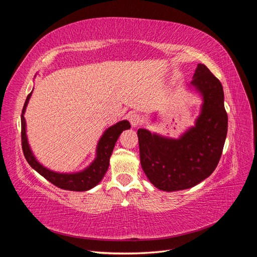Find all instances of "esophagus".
<instances>
[{
    "instance_id": "1",
    "label": "esophagus",
    "mask_w": 257,
    "mask_h": 257,
    "mask_svg": "<svg viewBox=\"0 0 257 257\" xmlns=\"http://www.w3.org/2000/svg\"><path fill=\"white\" fill-rule=\"evenodd\" d=\"M128 120H130V122H131V124H132V126H134V127H135V126H138V125H141L142 122H143L142 115L136 113V112L131 113L130 116H128Z\"/></svg>"
}]
</instances>
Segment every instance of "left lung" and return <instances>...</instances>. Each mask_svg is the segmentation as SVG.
<instances>
[{"mask_svg": "<svg viewBox=\"0 0 257 257\" xmlns=\"http://www.w3.org/2000/svg\"><path fill=\"white\" fill-rule=\"evenodd\" d=\"M204 96L196 125L180 139H168L139 128L141 164L158 189L173 192L190 189L216 168L227 134V112L220 80L198 64L191 82Z\"/></svg>", "mask_w": 257, "mask_h": 257, "instance_id": "left-lung-1", "label": "left lung"}]
</instances>
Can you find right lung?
I'll return each instance as SVG.
<instances>
[{
	"label": "right lung",
	"instance_id": "obj_1",
	"mask_svg": "<svg viewBox=\"0 0 257 257\" xmlns=\"http://www.w3.org/2000/svg\"><path fill=\"white\" fill-rule=\"evenodd\" d=\"M31 94H32V92L28 95L21 113V145L22 151L23 154H25L27 162L38 174H41L44 178L47 179L49 182L58 186L60 189L68 191H87L92 189L93 186H95L100 180H102L104 175L106 174L108 166H109V159L115 142L118 141L119 136L124 130H127L131 127L130 122L125 120L121 121L114 124V125H112L105 132L102 138H100V141L98 142L97 158L87 169L78 174H58L51 172V170L41 165L33 157V154L31 152L30 147L28 145L26 135V121L23 114H25L26 107L28 105Z\"/></svg>",
	"mask_w": 257,
	"mask_h": 257
}]
</instances>
